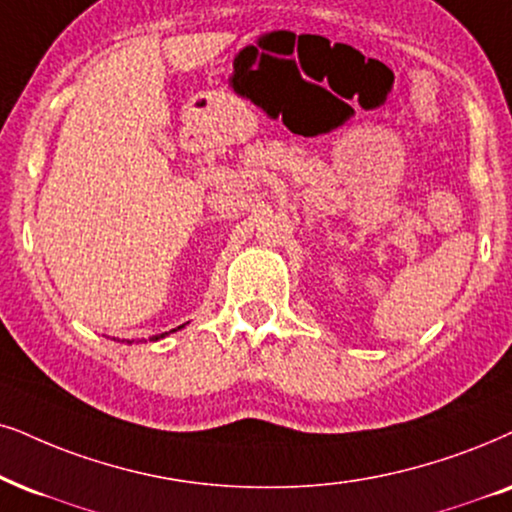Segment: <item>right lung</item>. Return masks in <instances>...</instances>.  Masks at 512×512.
I'll return each mask as SVG.
<instances>
[{"label":"right lung","instance_id":"add662e5","mask_svg":"<svg viewBox=\"0 0 512 512\" xmlns=\"http://www.w3.org/2000/svg\"><path fill=\"white\" fill-rule=\"evenodd\" d=\"M181 328V326H179ZM160 338H165V333L163 335H155V338H151V340H160ZM129 345H132V342H129Z\"/></svg>","mask_w":512,"mask_h":512}]
</instances>
